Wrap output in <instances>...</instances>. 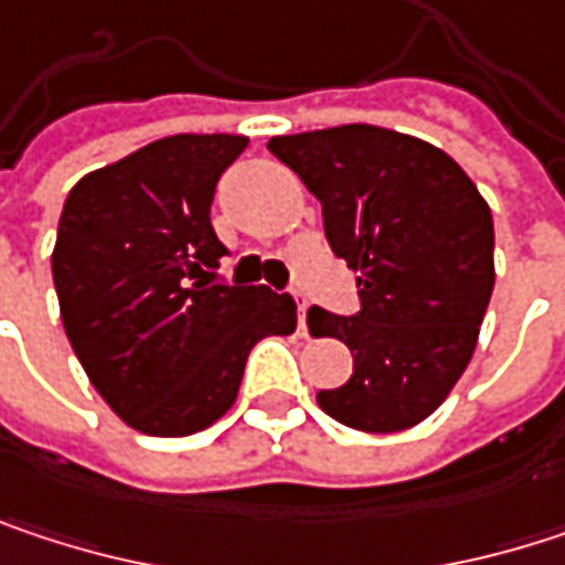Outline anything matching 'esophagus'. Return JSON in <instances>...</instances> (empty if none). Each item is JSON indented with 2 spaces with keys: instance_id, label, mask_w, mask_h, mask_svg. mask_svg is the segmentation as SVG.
Listing matches in <instances>:
<instances>
[{
  "instance_id": "34e87169",
  "label": "esophagus",
  "mask_w": 565,
  "mask_h": 565,
  "mask_svg": "<svg viewBox=\"0 0 565 565\" xmlns=\"http://www.w3.org/2000/svg\"><path fill=\"white\" fill-rule=\"evenodd\" d=\"M297 297V330H300V337H307V300H303V294H294Z\"/></svg>"
}]
</instances>
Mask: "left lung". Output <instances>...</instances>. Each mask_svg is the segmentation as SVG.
<instances>
[{"mask_svg": "<svg viewBox=\"0 0 565 565\" xmlns=\"http://www.w3.org/2000/svg\"><path fill=\"white\" fill-rule=\"evenodd\" d=\"M268 150L320 199L333 255L360 271L353 317L307 310L313 337L353 353V376L320 390V408L360 431L418 425L471 363L494 290L488 202L438 147L370 124L275 137Z\"/></svg>", "mask_w": 565, "mask_h": 565, "instance_id": "obj_1", "label": "left lung"}]
</instances>
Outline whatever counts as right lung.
<instances>
[{
    "label": "right lung",
    "instance_id": "add662e5",
    "mask_svg": "<svg viewBox=\"0 0 565 565\" xmlns=\"http://www.w3.org/2000/svg\"><path fill=\"white\" fill-rule=\"evenodd\" d=\"M248 137H163L64 199L52 278L64 333L104 402L137 431L182 438L222 418L252 347L294 333L297 303L218 275L212 199Z\"/></svg>",
    "mask_w": 565,
    "mask_h": 565
}]
</instances>
